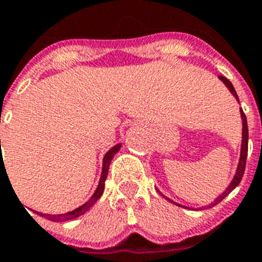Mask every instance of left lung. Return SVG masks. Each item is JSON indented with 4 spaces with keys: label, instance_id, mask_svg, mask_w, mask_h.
Returning <instances> with one entry per match:
<instances>
[{
    "label": "left lung",
    "instance_id": "8db88e82",
    "mask_svg": "<svg viewBox=\"0 0 262 262\" xmlns=\"http://www.w3.org/2000/svg\"><path fill=\"white\" fill-rule=\"evenodd\" d=\"M219 78L221 81H223L224 83H225L226 88L229 89L230 93H232L233 96L236 97V100L238 101V96H237L236 90H234V88H233L232 82H230V81L228 80V78H225V77H224V76H219ZM238 102H239V101H238ZM239 112H241V118H243V144H241V155H239V161H238V165H237L236 174H234V177H233V180H232V182H230V184H229V186H228V188H226L225 190H224V192L221 193V194H220L216 200H214V202H212L210 205H208V208H212V206L217 205V204H219L220 201H223V200L225 199L226 195L229 194V193L232 192L233 189H234L237 185H238L239 181H241V179H243L244 172H245V164H247V156H248V137H249V136H248V135H249V133H248L247 117H245V114H244L243 109H241V111H239ZM160 194H161L162 197H164V199L168 200V201L173 202L174 205H179V206H181V208H188V206H182V205H180V204H177V202L172 201V200H169L168 197L162 194V193H160ZM200 209H201V208H200Z\"/></svg>",
    "mask_w": 262,
    "mask_h": 262
}]
</instances>
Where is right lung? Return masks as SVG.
<instances>
[{
  "mask_svg": "<svg viewBox=\"0 0 262 262\" xmlns=\"http://www.w3.org/2000/svg\"><path fill=\"white\" fill-rule=\"evenodd\" d=\"M1 142V141H0ZM121 148V144L114 145L113 148L111 150L106 151V155L104 156V161H102V172H101V179L100 182H98V186L96 189V192L93 193V195L90 197L89 201H86L85 204H82L81 206H78L77 209L72 210V212H68V213H63V214H46V213H39L37 212V214L39 216L45 217V219L50 220V221H54V223H62V221H70V220H74L77 217H80L81 214H83L85 212L93 206V204L100 199L102 193H104V188H105V180L107 177V170H109V165H111V161L113 160L114 155L120 150Z\"/></svg>",
  "mask_w": 262,
  "mask_h": 262,
  "instance_id": "add662e5",
  "label": "right lung"
}]
</instances>
